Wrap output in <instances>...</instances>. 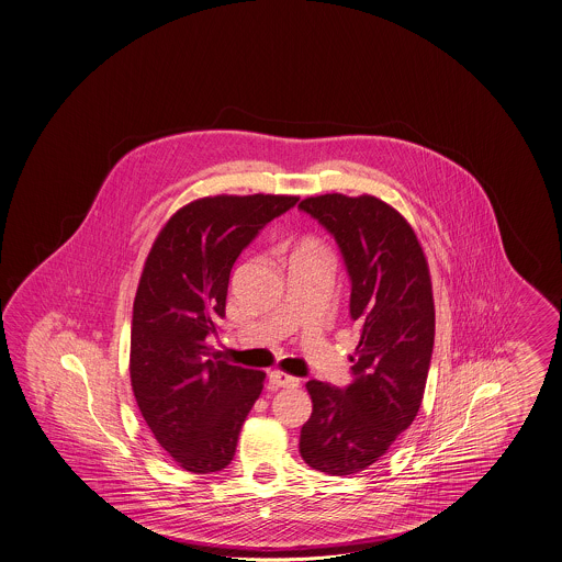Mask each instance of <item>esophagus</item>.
Returning <instances> with one entry per match:
<instances>
[{"label":"esophagus","instance_id":"esophagus-1","mask_svg":"<svg viewBox=\"0 0 562 562\" xmlns=\"http://www.w3.org/2000/svg\"><path fill=\"white\" fill-rule=\"evenodd\" d=\"M269 384H271V387H297L300 380L289 375L285 371H281V369H273L269 373Z\"/></svg>","mask_w":562,"mask_h":562}]
</instances>
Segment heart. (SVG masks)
Here are the masks:
<instances>
[{"label":"heart","instance_id":"b5f03b06","mask_svg":"<svg viewBox=\"0 0 562 562\" xmlns=\"http://www.w3.org/2000/svg\"><path fill=\"white\" fill-rule=\"evenodd\" d=\"M300 248H305V250H322L321 246H318L316 241L312 240L302 241V246H300Z\"/></svg>","mask_w":562,"mask_h":562}]
</instances>
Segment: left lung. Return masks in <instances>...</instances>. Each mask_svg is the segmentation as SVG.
<instances>
[{
	"instance_id": "8db88e82",
	"label": "left lung",
	"mask_w": 562,
	"mask_h": 562,
	"mask_svg": "<svg viewBox=\"0 0 562 562\" xmlns=\"http://www.w3.org/2000/svg\"><path fill=\"white\" fill-rule=\"evenodd\" d=\"M300 209L335 236L361 326L353 384H305L314 408L300 453L314 470L349 476L375 464L417 417L434 353L431 273L413 225L373 194H318Z\"/></svg>"
}]
</instances>
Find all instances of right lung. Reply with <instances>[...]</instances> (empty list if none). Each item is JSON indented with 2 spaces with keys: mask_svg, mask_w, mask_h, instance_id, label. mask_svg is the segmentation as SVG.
<instances>
[{
  "mask_svg": "<svg viewBox=\"0 0 562 562\" xmlns=\"http://www.w3.org/2000/svg\"><path fill=\"white\" fill-rule=\"evenodd\" d=\"M295 194H215L164 224L133 302L128 373L139 413L175 464L193 474L232 462L265 371L227 361L207 342L225 316L241 250Z\"/></svg>",
  "mask_w": 562,
  "mask_h": 562,
  "instance_id": "1",
  "label": "right lung"
}]
</instances>
